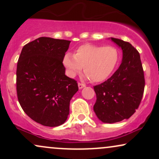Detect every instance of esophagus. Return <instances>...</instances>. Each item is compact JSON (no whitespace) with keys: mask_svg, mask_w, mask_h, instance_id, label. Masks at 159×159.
Masks as SVG:
<instances>
[{"mask_svg":"<svg viewBox=\"0 0 159 159\" xmlns=\"http://www.w3.org/2000/svg\"><path fill=\"white\" fill-rule=\"evenodd\" d=\"M86 85L84 84L80 83V82H79V83H78V88H79V89H82V88H83V87H84Z\"/></svg>","mask_w":159,"mask_h":159,"instance_id":"1","label":"esophagus"}]
</instances>
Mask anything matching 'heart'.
Instances as JSON below:
<instances>
[{
  "label": "heart",
  "mask_w": 159,
  "mask_h": 159,
  "mask_svg": "<svg viewBox=\"0 0 159 159\" xmlns=\"http://www.w3.org/2000/svg\"><path fill=\"white\" fill-rule=\"evenodd\" d=\"M119 61V52L114 46L93 44L80 45L72 53H66L63 66L69 77L74 78L81 72L94 83L105 81L112 73Z\"/></svg>",
  "instance_id": "1"
}]
</instances>
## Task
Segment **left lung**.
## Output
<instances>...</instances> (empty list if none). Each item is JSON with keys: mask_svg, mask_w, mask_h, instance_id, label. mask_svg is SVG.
I'll list each match as a JSON object with an SVG mask.
<instances>
[{"mask_svg": "<svg viewBox=\"0 0 159 159\" xmlns=\"http://www.w3.org/2000/svg\"><path fill=\"white\" fill-rule=\"evenodd\" d=\"M123 50L119 69L107 81L94 86L96 102L93 110L105 123L129 119L139 107L143 95L145 78L139 52L128 42L111 38Z\"/></svg>", "mask_w": 159, "mask_h": 159, "instance_id": "1", "label": "left lung"}]
</instances>
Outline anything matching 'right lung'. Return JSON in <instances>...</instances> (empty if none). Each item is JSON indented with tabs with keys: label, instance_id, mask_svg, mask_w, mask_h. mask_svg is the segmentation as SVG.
<instances>
[{
	"label": "right lung",
	"instance_id": "1",
	"mask_svg": "<svg viewBox=\"0 0 159 159\" xmlns=\"http://www.w3.org/2000/svg\"><path fill=\"white\" fill-rule=\"evenodd\" d=\"M71 41L39 37L23 47L17 63L16 92L21 108L45 126L65 123L77 81L67 77L63 59Z\"/></svg>",
	"mask_w": 159,
	"mask_h": 159
}]
</instances>
